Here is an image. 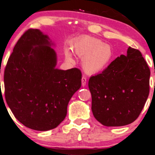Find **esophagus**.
<instances>
[{
  "label": "esophagus",
  "mask_w": 155,
  "mask_h": 155,
  "mask_svg": "<svg viewBox=\"0 0 155 155\" xmlns=\"http://www.w3.org/2000/svg\"><path fill=\"white\" fill-rule=\"evenodd\" d=\"M86 83H87V78L85 77L84 76H83L82 77H81V85H82V87H84L85 85H86Z\"/></svg>",
  "instance_id": "1"
}]
</instances>
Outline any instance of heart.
Segmentation results:
<instances>
[{
  "label": "heart",
  "instance_id": "heart-1",
  "mask_svg": "<svg viewBox=\"0 0 155 155\" xmlns=\"http://www.w3.org/2000/svg\"><path fill=\"white\" fill-rule=\"evenodd\" d=\"M73 50L81 58V68L89 74L104 71L114 58L113 49L109 44L90 35H83L78 38L73 44ZM65 56L71 61V51L69 48L65 49Z\"/></svg>",
  "mask_w": 155,
  "mask_h": 155
}]
</instances>
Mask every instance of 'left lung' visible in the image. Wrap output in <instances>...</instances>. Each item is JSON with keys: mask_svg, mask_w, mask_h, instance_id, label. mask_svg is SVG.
<instances>
[{"mask_svg": "<svg viewBox=\"0 0 155 155\" xmlns=\"http://www.w3.org/2000/svg\"><path fill=\"white\" fill-rule=\"evenodd\" d=\"M149 70L138 49L128 47L101 74L91 76L88 87L95 118L107 127H120L138 118L149 93Z\"/></svg>", "mask_w": 155, "mask_h": 155, "instance_id": "1", "label": "left lung"}]
</instances>
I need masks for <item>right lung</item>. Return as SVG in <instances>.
<instances>
[{"label": "right lung", "instance_id": "add662e5", "mask_svg": "<svg viewBox=\"0 0 155 155\" xmlns=\"http://www.w3.org/2000/svg\"><path fill=\"white\" fill-rule=\"evenodd\" d=\"M55 47L47 34L30 29L19 39L4 72L5 97L15 117L28 128L47 131L65 118L81 85L78 68H56Z\"/></svg>", "mask_w": 155, "mask_h": 155}]
</instances>
